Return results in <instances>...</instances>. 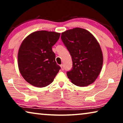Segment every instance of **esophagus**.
<instances>
[{
  "label": "esophagus",
  "mask_w": 123,
  "mask_h": 123,
  "mask_svg": "<svg viewBox=\"0 0 123 123\" xmlns=\"http://www.w3.org/2000/svg\"><path fill=\"white\" fill-rule=\"evenodd\" d=\"M60 67H61V69L62 70H63L64 69V66L63 64H61L60 65Z\"/></svg>",
  "instance_id": "esophagus-1"
}]
</instances>
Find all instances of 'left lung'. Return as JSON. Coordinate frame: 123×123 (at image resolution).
<instances>
[{"instance_id": "1", "label": "left lung", "mask_w": 123, "mask_h": 123, "mask_svg": "<svg viewBox=\"0 0 123 123\" xmlns=\"http://www.w3.org/2000/svg\"><path fill=\"white\" fill-rule=\"evenodd\" d=\"M61 38L72 56L73 67L67 72L74 85L85 87L93 83L103 64L100 44L87 30L74 28L62 33Z\"/></svg>"}]
</instances>
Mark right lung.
<instances>
[{
    "instance_id": "obj_1",
    "label": "right lung",
    "mask_w": 123,
    "mask_h": 123,
    "mask_svg": "<svg viewBox=\"0 0 123 123\" xmlns=\"http://www.w3.org/2000/svg\"><path fill=\"white\" fill-rule=\"evenodd\" d=\"M60 35L55 32L38 31L23 40L18 50V68L30 85L44 87L53 82L60 67L55 62L52 47Z\"/></svg>"
}]
</instances>
